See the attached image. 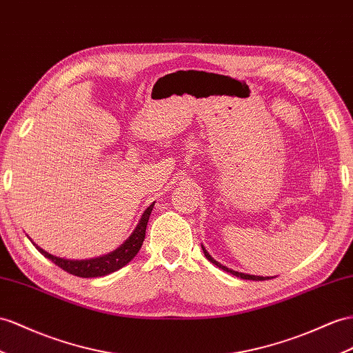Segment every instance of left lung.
Wrapping results in <instances>:
<instances>
[{
	"label": "left lung",
	"instance_id": "1",
	"mask_svg": "<svg viewBox=\"0 0 353 353\" xmlns=\"http://www.w3.org/2000/svg\"><path fill=\"white\" fill-rule=\"evenodd\" d=\"M203 252H204V255H205V258L210 261L212 264H214V265H218L219 268H222V270H225V271H228V273H231V274H234V276H237V277H240V279H246V280H267L268 277H263V276H252V274H245V273H239V271H234V270H230V268H227V267H223L222 264H219L218 261H214L209 254H207V250L203 248ZM273 279V277H271Z\"/></svg>",
	"mask_w": 353,
	"mask_h": 353
}]
</instances>
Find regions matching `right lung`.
<instances>
[{
    "mask_svg": "<svg viewBox=\"0 0 353 353\" xmlns=\"http://www.w3.org/2000/svg\"><path fill=\"white\" fill-rule=\"evenodd\" d=\"M153 209V204H150L146 212L143 213L141 219L137 225V228L134 230V232L130 236V239L126 240L121 248H117L114 252L104 256L94 258V259H86V261H71V259H62L58 256H53L48 252H44L43 249L37 248L40 254H43L48 259H50L53 264H57L64 271L70 274H74L77 277H101L105 274H110L113 271L122 268L126 265L130 261L137 255V252L140 250L144 236H146V227L150 218V212Z\"/></svg>",
    "mask_w": 353,
    "mask_h": 353,
    "instance_id": "add662e5",
    "label": "right lung"
}]
</instances>
